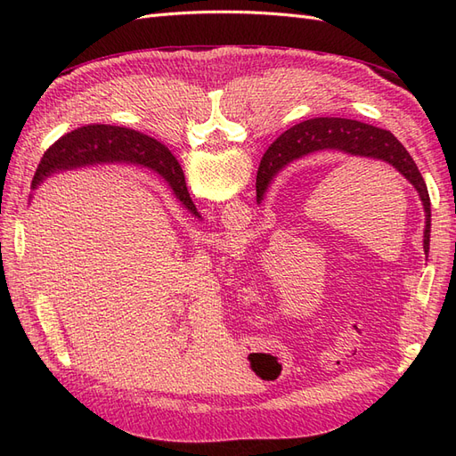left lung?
Masks as SVG:
<instances>
[{
  "label": "left lung",
  "mask_w": 456,
  "mask_h": 456,
  "mask_svg": "<svg viewBox=\"0 0 456 456\" xmlns=\"http://www.w3.org/2000/svg\"><path fill=\"white\" fill-rule=\"evenodd\" d=\"M320 150H335L342 154L370 158L392 165V167L405 176L407 181L415 186L419 198L424 205L426 226H424V251H430V226H432V211H430V196L424 178L412 161L409 151L403 148L395 136L380 127L367 126V123L355 119L342 118H315L302 121L298 126L285 131L273 144V151L270 156L272 167L283 169L289 161L308 156L312 151ZM270 184V178L265 173L256 175V201L260 203L265 198V191Z\"/></svg>",
  "instance_id": "1"
}]
</instances>
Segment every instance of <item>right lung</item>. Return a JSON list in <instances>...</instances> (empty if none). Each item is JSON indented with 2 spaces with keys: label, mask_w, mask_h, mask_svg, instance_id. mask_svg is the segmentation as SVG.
Wrapping results in <instances>:
<instances>
[{
  "label": "right lung",
  "mask_w": 456,
  "mask_h": 456,
  "mask_svg": "<svg viewBox=\"0 0 456 456\" xmlns=\"http://www.w3.org/2000/svg\"><path fill=\"white\" fill-rule=\"evenodd\" d=\"M136 163L144 165L150 171L159 175L173 190L175 198L181 201L186 209L200 216L194 201H191L184 173L181 165L175 159L171 151L156 139L142 134L134 129L116 127V126H87L68 133L54 142L45 156L41 158L39 167L34 175L32 190H36L47 176L64 169H76L81 165L93 163ZM280 167H272V161L266 159L260 163L258 173L268 175L272 178Z\"/></svg>",
  "instance_id": "obj_1"
}]
</instances>
